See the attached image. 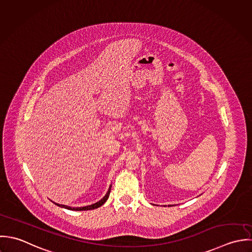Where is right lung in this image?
I'll return each instance as SVG.
<instances>
[{
    "instance_id": "right-lung-1",
    "label": "right lung",
    "mask_w": 252,
    "mask_h": 252,
    "mask_svg": "<svg viewBox=\"0 0 252 252\" xmlns=\"http://www.w3.org/2000/svg\"><path fill=\"white\" fill-rule=\"evenodd\" d=\"M111 187H112V186L110 185L108 192L106 193V195L101 199L100 201H97V202H95V203H94V204H91V205H87V206H83V207H72V206H67V205H64V204H59V203H56V202H54V203H55L56 205L60 206V207H63V208H66V209H69V210H77V211H79V210H91V209H95V208L101 206L103 203H105V201L108 200L109 195H110V191H111Z\"/></svg>"
}]
</instances>
